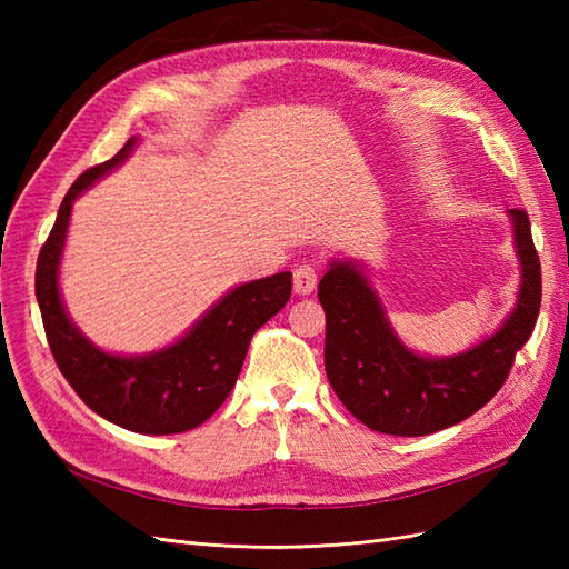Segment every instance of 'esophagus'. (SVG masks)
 <instances>
[{"instance_id": "34e87169", "label": "esophagus", "mask_w": 569, "mask_h": 569, "mask_svg": "<svg viewBox=\"0 0 569 569\" xmlns=\"http://www.w3.org/2000/svg\"><path fill=\"white\" fill-rule=\"evenodd\" d=\"M316 283H318V269L312 263H300L296 266L293 271V291L298 296H310L316 291Z\"/></svg>"}]
</instances>
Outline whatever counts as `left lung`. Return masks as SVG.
Returning <instances> with one entry per match:
<instances>
[{
  "mask_svg": "<svg viewBox=\"0 0 569 569\" xmlns=\"http://www.w3.org/2000/svg\"><path fill=\"white\" fill-rule=\"evenodd\" d=\"M523 281L503 328L469 352L426 359L393 335L367 276L332 263L320 278L325 308V371L337 398L367 428L420 438L457 426L499 393L528 337L533 335L542 281L526 210H509Z\"/></svg>",
  "mask_w": 569,
  "mask_h": 569,
  "instance_id": "obj_1",
  "label": "left lung"
}]
</instances>
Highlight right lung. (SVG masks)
<instances>
[{
	"instance_id": "add662e5",
	"label": "right lung",
	"mask_w": 569,
	"mask_h": 569,
	"mask_svg": "<svg viewBox=\"0 0 569 569\" xmlns=\"http://www.w3.org/2000/svg\"><path fill=\"white\" fill-rule=\"evenodd\" d=\"M134 141L129 139L110 161L80 173L66 192L36 261V298L56 365L84 406L127 430L173 435L198 428L224 403L244 365L253 332L291 300L293 278L283 271L237 286L183 340L156 355L114 357L84 340L68 320L58 293V263L72 200L122 163Z\"/></svg>"
}]
</instances>
